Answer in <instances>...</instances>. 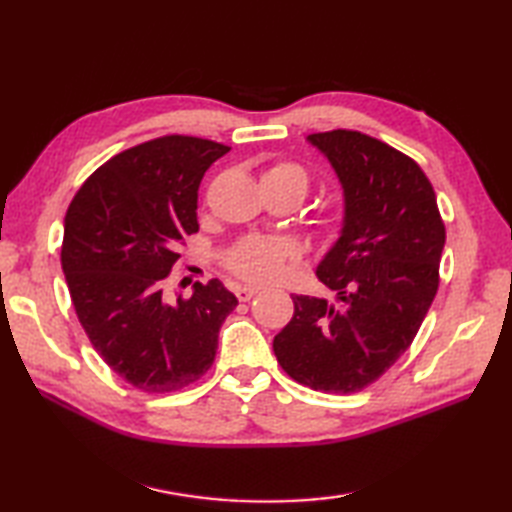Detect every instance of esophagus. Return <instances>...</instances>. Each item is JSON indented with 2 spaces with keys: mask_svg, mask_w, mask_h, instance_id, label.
Masks as SVG:
<instances>
[{
  "mask_svg": "<svg viewBox=\"0 0 512 512\" xmlns=\"http://www.w3.org/2000/svg\"><path fill=\"white\" fill-rule=\"evenodd\" d=\"M235 295L239 301H250L255 295H257V288H250V286H239L235 290Z\"/></svg>",
  "mask_w": 512,
  "mask_h": 512,
  "instance_id": "34e87169",
  "label": "esophagus"
}]
</instances>
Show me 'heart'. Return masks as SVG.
<instances>
[{
    "label": "heart",
    "mask_w": 512,
    "mask_h": 512,
    "mask_svg": "<svg viewBox=\"0 0 512 512\" xmlns=\"http://www.w3.org/2000/svg\"><path fill=\"white\" fill-rule=\"evenodd\" d=\"M264 187H281L299 195V200L306 198L310 189V176L303 165L295 160H277L268 165L262 176ZM325 235H334L339 231V217H328L321 222ZM297 259V248L286 239L277 237H257L250 235L226 253V268L239 279L248 284H273V281L286 275L290 264Z\"/></svg>",
    "instance_id": "1"
}]
</instances>
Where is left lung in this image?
Wrapping results in <instances>:
<instances>
[{"label": "left lung", "mask_w": 512, "mask_h": 512, "mask_svg": "<svg viewBox=\"0 0 512 512\" xmlns=\"http://www.w3.org/2000/svg\"><path fill=\"white\" fill-rule=\"evenodd\" d=\"M343 184L341 237L317 268L339 303L295 295L273 350L284 372L325 394L376 383L427 317L440 284L444 222L416 160L352 132L310 134Z\"/></svg>", "instance_id": "obj_1"}]
</instances>
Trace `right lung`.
Here are the masks:
<instances>
[{
	"instance_id": "1",
	"label": "right lung",
	"mask_w": 512,
	"mask_h": 512,
	"mask_svg": "<svg viewBox=\"0 0 512 512\" xmlns=\"http://www.w3.org/2000/svg\"><path fill=\"white\" fill-rule=\"evenodd\" d=\"M231 147L160 136L125 149L76 191L63 224L61 266L94 350L147 394L195 383L215 361L217 334L237 306L220 279L167 301L162 284L198 233V187Z\"/></svg>"
}]
</instances>
